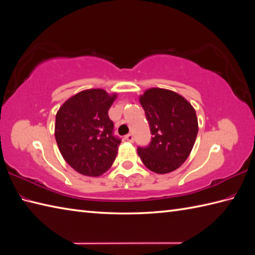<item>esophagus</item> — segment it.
I'll return each instance as SVG.
<instances>
[{"mask_svg": "<svg viewBox=\"0 0 255 255\" xmlns=\"http://www.w3.org/2000/svg\"><path fill=\"white\" fill-rule=\"evenodd\" d=\"M125 139L128 141V142H132L133 141V135L131 133H128L127 135H125Z\"/></svg>", "mask_w": 255, "mask_h": 255, "instance_id": "1", "label": "esophagus"}]
</instances>
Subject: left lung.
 Masks as SVG:
<instances>
[{
    "mask_svg": "<svg viewBox=\"0 0 255 255\" xmlns=\"http://www.w3.org/2000/svg\"><path fill=\"white\" fill-rule=\"evenodd\" d=\"M149 122L152 140L138 147L145 166L156 174L180 167L190 155L198 134V118L188 101L167 89L151 88L139 98Z\"/></svg>",
    "mask_w": 255,
    "mask_h": 255,
    "instance_id": "obj_1",
    "label": "left lung"
}]
</instances>
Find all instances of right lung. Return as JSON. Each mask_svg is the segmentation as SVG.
<instances>
[{
	"mask_svg": "<svg viewBox=\"0 0 255 255\" xmlns=\"http://www.w3.org/2000/svg\"><path fill=\"white\" fill-rule=\"evenodd\" d=\"M117 98L88 89L65 101L55 118V140L65 161L79 174L98 177L114 163L121 139L113 135L109 110Z\"/></svg>",
	"mask_w": 255,
	"mask_h": 255,
	"instance_id": "right-lung-1",
	"label": "right lung"
}]
</instances>
